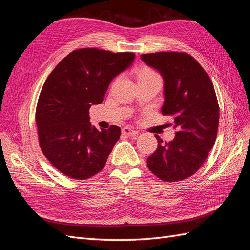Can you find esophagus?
Returning a JSON list of instances; mask_svg holds the SVG:
<instances>
[{"instance_id":"1","label":"esophagus","mask_w":250,"mask_h":250,"mask_svg":"<svg viewBox=\"0 0 250 250\" xmlns=\"http://www.w3.org/2000/svg\"><path fill=\"white\" fill-rule=\"evenodd\" d=\"M122 132H123L125 135H127V137H133V135H138V133H139L137 130H134L133 128L128 127V126L123 128Z\"/></svg>"}]
</instances>
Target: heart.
I'll return each instance as SVG.
<instances>
[{
	"label": "heart",
	"instance_id": "obj_1",
	"mask_svg": "<svg viewBox=\"0 0 250 250\" xmlns=\"http://www.w3.org/2000/svg\"><path fill=\"white\" fill-rule=\"evenodd\" d=\"M148 76H157V75L152 72L151 70H148V69H145V70H142L140 73H139V77L138 78H141V77H148ZM158 77V76H157Z\"/></svg>",
	"mask_w": 250,
	"mask_h": 250
}]
</instances>
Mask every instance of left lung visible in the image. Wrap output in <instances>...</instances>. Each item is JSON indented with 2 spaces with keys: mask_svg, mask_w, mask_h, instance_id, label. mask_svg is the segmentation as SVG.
Instances as JSON below:
<instances>
[{
  "mask_svg": "<svg viewBox=\"0 0 250 250\" xmlns=\"http://www.w3.org/2000/svg\"><path fill=\"white\" fill-rule=\"evenodd\" d=\"M141 59L162 75L163 115L174 118L175 138L158 145L147 166L164 181H179L196 173L213 148L218 131L219 105L208 75L186 53L160 52Z\"/></svg>",
  "mask_w": 250,
  "mask_h": 250,
  "instance_id": "1",
  "label": "left lung"
}]
</instances>
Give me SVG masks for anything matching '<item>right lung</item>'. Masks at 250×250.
Here are the masks:
<instances>
[{"label":"right lung","mask_w":250,"mask_h":250,"mask_svg":"<svg viewBox=\"0 0 250 250\" xmlns=\"http://www.w3.org/2000/svg\"><path fill=\"white\" fill-rule=\"evenodd\" d=\"M134 53L75 50L60 62L42 86L36 107L40 145L49 162L74 179L99 173L118 142L121 129L98 130L88 110L100 104L112 79L126 71Z\"/></svg>","instance_id":"right-lung-1"}]
</instances>
